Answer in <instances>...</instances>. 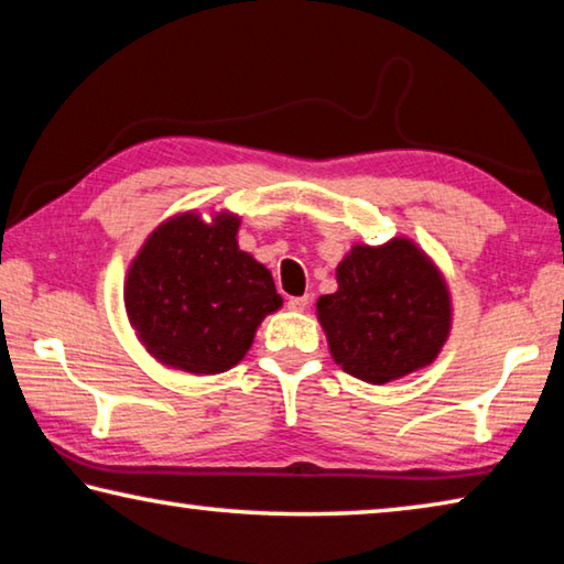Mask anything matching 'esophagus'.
Returning a JSON list of instances; mask_svg holds the SVG:
<instances>
[{
    "label": "esophagus",
    "mask_w": 564,
    "mask_h": 564,
    "mask_svg": "<svg viewBox=\"0 0 564 564\" xmlns=\"http://www.w3.org/2000/svg\"><path fill=\"white\" fill-rule=\"evenodd\" d=\"M311 305V299L308 295H293V299H289V311H295V313H303L305 308Z\"/></svg>",
    "instance_id": "obj_1"
}]
</instances>
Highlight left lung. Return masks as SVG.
I'll return each instance as SVG.
<instances>
[{
	"instance_id": "8db88e82",
	"label": "left lung",
	"mask_w": 564,
	"mask_h": 564,
	"mask_svg": "<svg viewBox=\"0 0 564 564\" xmlns=\"http://www.w3.org/2000/svg\"><path fill=\"white\" fill-rule=\"evenodd\" d=\"M336 281L338 291L321 295L316 316L333 360L348 376L383 386L441 356L453 328V295L413 238L352 243Z\"/></svg>"
}]
</instances>
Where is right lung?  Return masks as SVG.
<instances>
[{
    "label": "right lung",
    "instance_id": "right-lung-1",
    "mask_svg": "<svg viewBox=\"0 0 564 564\" xmlns=\"http://www.w3.org/2000/svg\"><path fill=\"white\" fill-rule=\"evenodd\" d=\"M241 216L166 218L133 256L123 308L161 366L194 376L226 373L251 350L256 330L283 305L271 271L238 248Z\"/></svg>",
    "mask_w": 564,
    "mask_h": 564
}]
</instances>
